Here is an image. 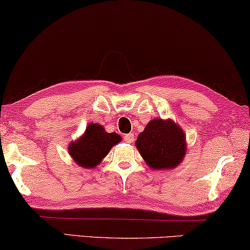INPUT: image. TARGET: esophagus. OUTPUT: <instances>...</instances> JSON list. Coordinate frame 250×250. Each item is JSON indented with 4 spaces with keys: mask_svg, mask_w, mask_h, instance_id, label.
I'll list each match as a JSON object with an SVG mask.
<instances>
[{
    "mask_svg": "<svg viewBox=\"0 0 250 250\" xmlns=\"http://www.w3.org/2000/svg\"><path fill=\"white\" fill-rule=\"evenodd\" d=\"M124 141L127 142V144H132V142L134 141V134H132V133H129V134H125Z\"/></svg>",
    "mask_w": 250,
    "mask_h": 250,
    "instance_id": "esophagus-1",
    "label": "esophagus"
}]
</instances>
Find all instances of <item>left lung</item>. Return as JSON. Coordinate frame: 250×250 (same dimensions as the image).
<instances>
[{"instance_id": "8db88e82", "label": "left lung", "mask_w": 250, "mask_h": 250, "mask_svg": "<svg viewBox=\"0 0 250 250\" xmlns=\"http://www.w3.org/2000/svg\"><path fill=\"white\" fill-rule=\"evenodd\" d=\"M139 153L155 170L174 168L186 154V137L176 123L156 118L150 121L135 141Z\"/></svg>"}]
</instances>
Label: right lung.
<instances>
[{
  "mask_svg": "<svg viewBox=\"0 0 250 250\" xmlns=\"http://www.w3.org/2000/svg\"><path fill=\"white\" fill-rule=\"evenodd\" d=\"M121 140L122 137L117 133H108L102 125L90 123L85 133L71 142L67 149L70 156L79 167L92 168L101 163L110 149Z\"/></svg>",
  "mask_w": 250,
  "mask_h": 250,
  "instance_id": "right-lung-1",
  "label": "right lung"
}]
</instances>
